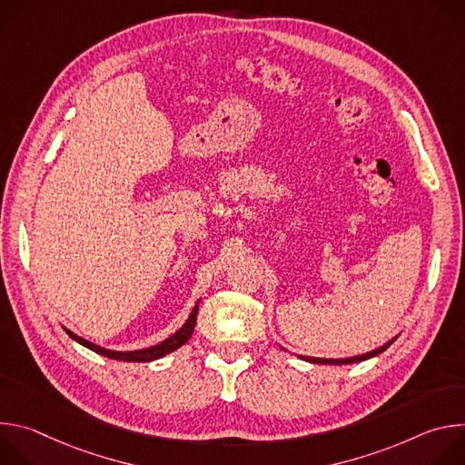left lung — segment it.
Masks as SVG:
<instances>
[{"label":"left lung","instance_id":"obj_1","mask_svg":"<svg viewBox=\"0 0 465 465\" xmlns=\"http://www.w3.org/2000/svg\"><path fill=\"white\" fill-rule=\"evenodd\" d=\"M395 339H397V337H393V339L388 341L384 346H381V348H377V350H373V351H370V353L357 355V357H348V359H318V357H303V355H298V357L303 359V361H307V362H312V364H353V362H362V361H366V359H371V357L382 353Z\"/></svg>","mask_w":465,"mask_h":465}]
</instances>
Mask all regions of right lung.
Segmentation results:
<instances>
[{
	"instance_id": "obj_1",
	"label": "right lung",
	"mask_w": 465,
	"mask_h": 465,
	"mask_svg": "<svg viewBox=\"0 0 465 465\" xmlns=\"http://www.w3.org/2000/svg\"><path fill=\"white\" fill-rule=\"evenodd\" d=\"M196 314H198V302L196 305L193 307L189 318L185 320V323L176 331L174 335H171L169 339H165L163 342L156 344V346H151V348H145V350H136V351H112V350H106V348H101L75 333H72L70 329H65V333H68L75 342L83 344L84 348L103 355V357H108V359H114V361H124V362H151V361H156V359H162L165 357L167 353L178 350L180 346H183L191 335H193V329H194V323H196Z\"/></svg>"
}]
</instances>
